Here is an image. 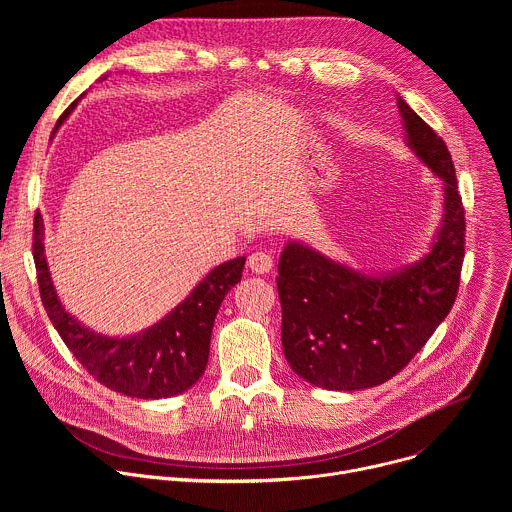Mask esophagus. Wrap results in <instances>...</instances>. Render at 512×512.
I'll use <instances>...</instances> for the list:
<instances>
[{
	"mask_svg": "<svg viewBox=\"0 0 512 512\" xmlns=\"http://www.w3.org/2000/svg\"><path fill=\"white\" fill-rule=\"evenodd\" d=\"M247 265H249V269L253 273H261L263 275V273H269L273 269V257L269 253H265V251H255V253L249 255Z\"/></svg>",
	"mask_w": 512,
	"mask_h": 512,
	"instance_id": "1",
	"label": "esophagus"
}]
</instances>
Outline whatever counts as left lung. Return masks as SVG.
Returning a JSON list of instances; mask_svg holds the SVG:
<instances>
[{
	"mask_svg": "<svg viewBox=\"0 0 512 512\" xmlns=\"http://www.w3.org/2000/svg\"><path fill=\"white\" fill-rule=\"evenodd\" d=\"M407 148L444 184L442 223L429 251L385 273L356 271L302 241L277 265L281 344L304 381L360 391L395 377L450 314L464 261V206L444 139L397 95Z\"/></svg>",
	"mask_w": 512,
	"mask_h": 512,
	"instance_id": "obj_1",
	"label": "left lung"
}]
</instances>
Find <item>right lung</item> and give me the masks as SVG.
Returning <instances> with one entry per match:
<instances>
[{
  "label": "right lung",
  "instance_id": "right-lung-1",
  "mask_svg": "<svg viewBox=\"0 0 512 512\" xmlns=\"http://www.w3.org/2000/svg\"><path fill=\"white\" fill-rule=\"evenodd\" d=\"M75 105L77 101L62 113L52 135ZM32 247L44 310L68 350L101 385L133 399H168L188 391L204 375L214 318L231 287L241 281L245 257L210 269L188 298L154 326L131 336H107L64 310L48 271L40 212L34 216Z\"/></svg>",
  "mask_w": 512,
  "mask_h": 512
}]
</instances>
